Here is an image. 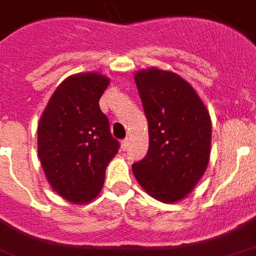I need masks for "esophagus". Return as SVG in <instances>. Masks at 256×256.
<instances>
[{"label":"esophagus","mask_w":256,"mask_h":256,"mask_svg":"<svg viewBox=\"0 0 256 256\" xmlns=\"http://www.w3.org/2000/svg\"><path fill=\"white\" fill-rule=\"evenodd\" d=\"M128 145H130V140H128V139L121 140V149H122V150H125V149L128 148Z\"/></svg>","instance_id":"34e87169"}]
</instances>
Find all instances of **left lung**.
I'll use <instances>...</instances> for the list:
<instances>
[{
	"mask_svg": "<svg viewBox=\"0 0 256 256\" xmlns=\"http://www.w3.org/2000/svg\"><path fill=\"white\" fill-rule=\"evenodd\" d=\"M134 78L148 118L149 149L132 172L150 196L178 202L195 188L209 163V111L191 84L174 72L149 68Z\"/></svg>",
	"mask_w": 256,
	"mask_h": 256,
	"instance_id": "left-lung-1",
	"label": "left lung"
}]
</instances>
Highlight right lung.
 <instances>
[{
  "label": "right lung",
  "instance_id": "right-lung-1",
  "mask_svg": "<svg viewBox=\"0 0 256 256\" xmlns=\"http://www.w3.org/2000/svg\"><path fill=\"white\" fill-rule=\"evenodd\" d=\"M108 84L96 72L66 78L38 121L37 152L44 174L51 188L72 204L98 196L106 167L120 149L98 106Z\"/></svg>",
  "mask_w": 256,
  "mask_h": 256
}]
</instances>
